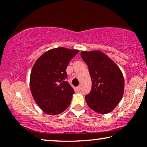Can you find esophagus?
<instances>
[{
	"label": "esophagus",
	"mask_w": 147,
	"mask_h": 147,
	"mask_svg": "<svg viewBox=\"0 0 147 147\" xmlns=\"http://www.w3.org/2000/svg\"><path fill=\"white\" fill-rule=\"evenodd\" d=\"M80 89H81V87H80V86H78L76 88V90L78 91H80Z\"/></svg>",
	"instance_id": "obj_1"
}]
</instances>
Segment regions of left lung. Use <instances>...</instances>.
<instances>
[{"mask_svg": "<svg viewBox=\"0 0 147 147\" xmlns=\"http://www.w3.org/2000/svg\"><path fill=\"white\" fill-rule=\"evenodd\" d=\"M81 57L88 67L92 87L85 96L88 106L100 114L111 112L123 97L124 80L115 62L99 51H82Z\"/></svg>", "mask_w": 147, "mask_h": 147, "instance_id": "obj_1", "label": "left lung"}]
</instances>
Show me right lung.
<instances>
[{"label":"right lung","instance_id":"obj_1","mask_svg":"<svg viewBox=\"0 0 147 147\" xmlns=\"http://www.w3.org/2000/svg\"><path fill=\"white\" fill-rule=\"evenodd\" d=\"M78 50L63 47L47 51L32 67L30 88L35 102L48 115H58L70 104L74 90L68 82L66 68Z\"/></svg>","mask_w":147,"mask_h":147}]
</instances>
